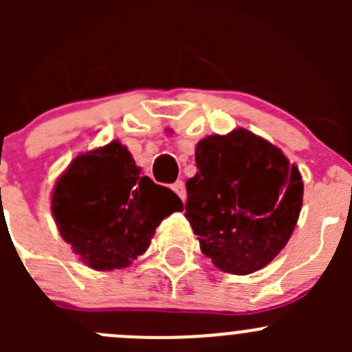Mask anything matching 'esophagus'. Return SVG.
<instances>
[{
  "label": "esophagus",
  "mask_w": 352,
  "mask_h": 352,
  "mask_svg": "<svg viewBox=\"0 0 352 352\" xmlns=\"http://www.w3.org/2000/svg\"><path fill=\"white\" fill-rule=\"evenodd\" d=\"M172 189H173V192L177 194V196L182 199V201H186L187 192H186V186H184L182 180H177V182L172 186Z\"/></svg>",
  "instance_id": "34e87169"
}]
</instances>
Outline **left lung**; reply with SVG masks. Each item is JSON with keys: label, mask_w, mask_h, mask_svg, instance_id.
I'll return each instance as SVG.
<instances>
[{"label": "left lung", "mask_w": 352, "mask_h": 352, "mask_svg": "<svg viewBox=\"0 0 352 352\" xmlns=\"http://www.w3.org/2000/svg\"><path fill=\"white\" fill-rule=\"evenodd\" d=\"M196 166L186 182V218L202 254L230 274L265 267L285 248L300 216L298 166L242 127L199 141Z\"/></svg>", "instance_id": "left-lung-1"}]
</instances>
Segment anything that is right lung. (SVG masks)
Wrapping results in <instances>:
<instances>
[{"mask_svg": "<svg viewBox=\"0 0 352 352\" xmlns=\"http://www.w3.org/2000/svg\"><path fill=\"white\" fill-rule=\"evenodd\" d=\"M52 216L74 254L95 271L127 267L150 247L179 196L143 177L119 141L78 155L58 179Z\"/></svg>", "mask_w": 352, "mask_h": 352, "instance_id": "right-lung-1", "label": "right lung"}]
</instances>
